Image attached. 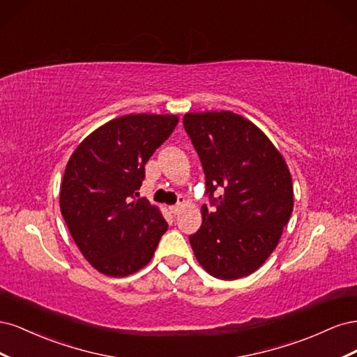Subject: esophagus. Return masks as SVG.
<instances>
[{
    "label": "esophagus",
    "instance_id": "obj_1",
    "mask_svg": "<svg viewBox=\"0 0 357 357\" xmlns=\"http://www.w3.org/2000/svg\"><path fill=\"white\" fill-rule=\"evenodd\" d=\"M169 211L172 213V214H177L181 208H183V204L181 202H178V204H174V205H169Z\"/></svg>",
    "mask_w": 357,
    "mask_h": 357
}]
</instances>
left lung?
I'll use <instances>...</instances> for the list:
<instances>
[{"instance_id":"1","label":"left lung","mask_w":357,"mask_h":357,"mask_svg":"<svg viewBox=\"0 0 357 357\" xmlns=\"http://www.w3.org/2000/svg\"><path fill=\"white\" fill-rule=\"evenodd\" d=\"M183 125L213 207L202 205L201 228L189 236L193 253L215 278L250 275L274 252L294 210L286 162L261 129L232 112L188 113Z\"/></svg>"}]
</instances>
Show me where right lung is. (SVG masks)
I'll use <instances>...</instances> for the list:
<instances>
[{
	"mask_svg": "<svg viewBox=\"0 0 357 357\" xmlns=\"http://www.w3.org/2000/svg\"><path fill=\"white\" fill-rule=\"evenodd\" d=\"M178 123L174 114H126L86 137L71 155L59 193L73 240L96 271L126 277L146 266L168 229L138 198L144 165Z\"/></svg>",
	"mask_w": 357,
	"mask_h": 357,
	"instance_id": "right-lung-1",
	"label": "right lung"
}]
</instances>
